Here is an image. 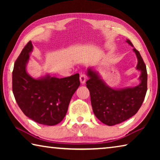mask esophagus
<instances>
[{"label":"esophagus","instance_id":"1","mask_svg":"<svg viewBox=\"0 0 160 160\" xmlns=\"http://www.w3.org/2000/svg\"><path fill=\"white\" fill-rule=\"evenodd\" d=\"M87 80V75L85 74H81L80 76V82L84 84L85 82V81Z\"/></svg>","mask_w":160,"mask_h":160}]
</instances>
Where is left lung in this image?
Returning <instances> with one entry per match:
<instances>
[{
  "label": "left lung",
  "instance_id": "left-lung-1",
  "mask_svg": "<svg viewBox=\"0 0 160 160\" xmlns=\"http://www.w3.org/2000/svg\"><path fill=\"white\" fill-rule=\"evenodd\" d=\"M126 42L133 47L130 40ZM133 51L138 61L137 69L141 71V82L135 88L113 90L102 82L97 72L88 70L90 78L86 86L90 91L93 112L101 122L107 126L116 125L132 117L144 101L148 89L147 69L139 51L135 48Z\"/></svg>",
  "mask_w": 160,
  "mask_h": 160
}]
</instances>
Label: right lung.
<instances>
[{
    "mask_svg": "<svg viewBox=\"0 0 160 160\" xmlns=\"http://www.w3.org/2000/svg\"><path fill=\"white\" fill-rule=\"evenodd\" d=\"M32 51L29 41L15 62L12 92L25 116L43 125H56L65 117L71 97L80 86L79 74L63 78L47 75L34 79L25 68Z\"/></svg>",
    "mask_w": 160,
    "mask_h": 160,
    "instance_id": "add662e5",
    "label": "right lung"
}]
</instances>
